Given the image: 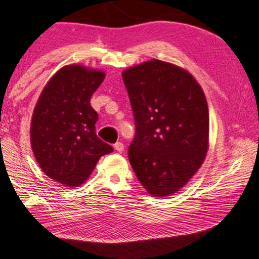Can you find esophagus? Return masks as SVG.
<instances>
[{
	"instance_id": "34e87169",
	"label": "esophagus",
	"mask_w": 259,
	"mask_h": 259,
	"mask_svg": "<svg viewBox=\"0 0 259 259\" xmlns=\"http://www.w3.org/2000/svg\"><path fill=\"white\" fill-rule=\"evenodd\" d=\"M113 148H114V149H116L118 152H122V150H124V145H122L121 142H117V143H114Z\"/></svg>"
}]
</instances>
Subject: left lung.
<instances>
[{
	"label": "left lung",
	"mask_w": 259,
	"mask_h": 259,
	"mask_svg": "<svg viewBox=\"0 0 259 259\" xmlns=\"http://www.w3.org/2000/svg\"><path fill=\"white\" fill-rule=\"evenodd\" d=\"M134 113L128 158L139 181L155 197L185 187L209 149V109L187 70L159 59L122 71Z\"/></svg>",
	"instance_id": "8db88e82"
}]
</instances>
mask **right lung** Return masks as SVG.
I'll return each instance as SVG.
<instances>
[{
  "label": "right lung",
  "mask_w": 259,
  "mask_h": 259,
  "mask_svg": "<svg viewBox=\"0 0 259 259\" xmlns=\"http://www.w3.org/2000/svg\"><path fill=\"white\" fill-rule=\"evenodd\" d=\"M104 78L97 69L63 66L46 83L33 110V154L42 171L64 186L83 184L102 156L113 150L97 138L99 116L91 105L93 93Z\"/></svg>",
  "instance_id": "obj_1"
}]
</instances>
